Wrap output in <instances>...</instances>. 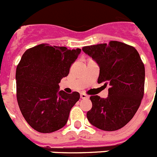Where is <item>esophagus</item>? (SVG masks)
Returning a JSON list of instances; mask_svg holds the SVG:
<instances>
[{
    "mask_svg": "<svg viewBox=\"0 0 157 157\" xmlns=\"http://www.w3.org/2000/svg\"><path fill=\"white\" fill-rule=\"evenodd\" d=\"M80 97H81V98L84 99V98H89V96L84 93H81V94H80Z\"/></svg>",
    "mask_w": 157,
    "mask_h": 157,
    "instance_id": "34e87169",
    "label": "esophagus"
}]
</instances>
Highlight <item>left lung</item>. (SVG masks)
Listing matches in <instances>:
<instances>
[{
  "label": "left lung",
  "instance_id": "obj_1",
  "mask_svg": "<svg viewBox=\"0 0 157 157\" xmlns=\"http://www.w3.org/2000/svg\"><path fill=\"white\" fill-rule=\"evenodd\" d=\"M82 51L99 66L98 82L109 86L106 98H90L88 121L101 130L120 129L133 117L144 96L145 71L140 55L133 47L118 41L86 46Z\"/></svg>",
  "mask_w": 157,
  "mask_h": 157
}]
</instances>
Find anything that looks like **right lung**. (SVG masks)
I'll return each instance as SVG.
<instances>
[{"mask_svg": "<svg viewBox=\"0 0 157 157\" xmlns=\"http://www.w3.org/2000/svg\"><path fill=\"white\" fill-rule=\"evenodd\" d=\"M81 49L41 44L24 53L16 71L17 98L23 117L35 130L55 132L67 122L70 111L79 100L78 92L59 90L63 78Z\"/></svg>", "mask_w": 157, "mask_h": 157, "instance_id": "1", "label": "right lung"}]
</instances>
